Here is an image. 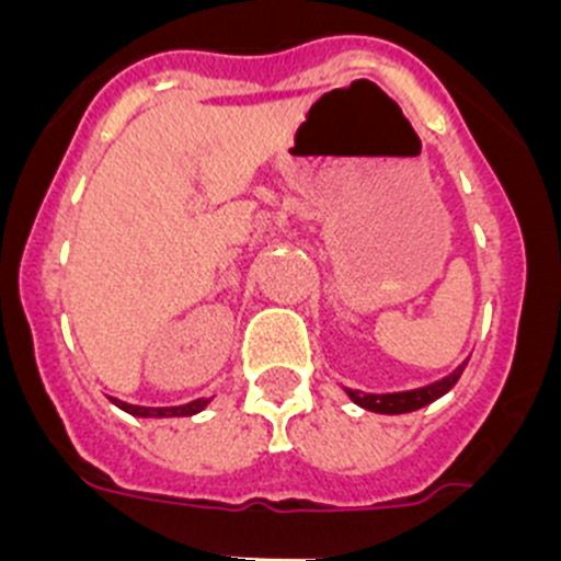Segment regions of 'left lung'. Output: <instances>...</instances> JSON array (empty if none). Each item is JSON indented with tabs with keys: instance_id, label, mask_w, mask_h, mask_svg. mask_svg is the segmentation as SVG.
Masks as SVG:
<instances>
[{
	"instance_id": "8db88e82",
	"label": "left lung",
	"mask_w": 561,
	"mask_h": 561,
	"mask_svg": "<svg viewBox=\"0 0 561 561\" xmlns=\"http://www.w3.org/2000/svg\"><path fill=\"white\" fill-rule=\"evenodd\" d=\"M463 368H466V362L460 365V368H455L449 376H444V379L427 385V388L404 390V393H362V390H348V388H345V393L351 396V401H354V404L370 410V413H385V415L413 413V410L427 408V404H433L435 399H440L444 393H449V390L455 388V381L460 379V374H463Z\"/></svg>"
}]
</instances>
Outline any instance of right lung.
Returning <instances> with one entry per match:
<instances>
[{
  "instance_id": "obj_1",
  "label": "right lung",
  "mask_w": 561,
  "mask_h": 561,
  "mask_svg": "<svg viewBox=\"0 0 561 561\" xmlns=\"http://www.w3.org/2000/svg\"><path fill=\"white\" fill-rule=\"evenodd\" d=\"M114 404L126 413L137 415V419H173V415H196L210 404V399H196L191 404H180V408H137V404H128V401L114 399Z\"/></svg>"
}]
</instances>
